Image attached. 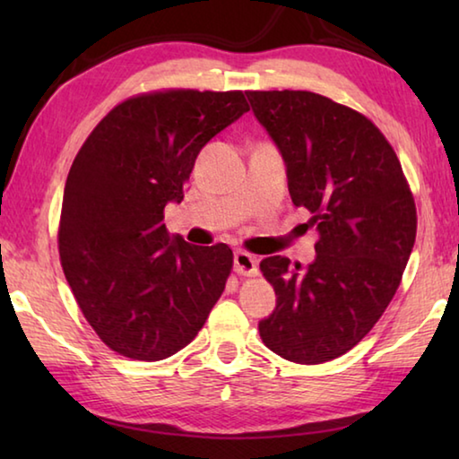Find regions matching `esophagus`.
I'll return each instance as SVG.
<instances>
[{"mask_svg":"<svg viewBox=\"0 0 459 459\" xmlns=\"http://www.w3.org/2000/svg\"><path fill=\"white\" fill-rule=\"evenodd\" d=\"M257 257L248 251H237L235 253V273L243 277H255L257 275Z\"/></svg>","mask_w":459,"mask_h":459,"instance_id":"1","label":"esophagus"}]
</instances>
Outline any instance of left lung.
Listing matches in <instances>:
<instances>
[{"label": "left lung", "instance_id": "left-lung-1", "mask_svg": "<svg viewBox=\"0 0 459 459\" xmlns=\"http://www.w3.org/2000/svg\"><path fill=\"white\" fill-rule=\"evenodd\" d=\"M287 166L295 206L320 240L306 269L267 257L277 307L259 324L269 351L298 364L338 359L372 330L413 251L417 208L393 145L362 113L309 91H247Z\"/></svg>", "mask_w": 459, "mask_h": 459}]
</instances>
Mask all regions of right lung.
<instances>
[{"label":"right lung","mask_w":459,"mask_h":459,"mask_svg":"<svg viewBox=\"0 0 459 459\" xmlns=\"http://www.w3.org/2000/svg\"><path fill=\"white\" fill-rule=\"evenodd\" d=\"M248 111L243 91L164 89L113 107L66 178L58 253L82 316L113 352L155 362L196 338L232 269L229 245L169 238L168 202L194 161Z\"/></svg>","instance_id":"add662e5"}]
</instances>
